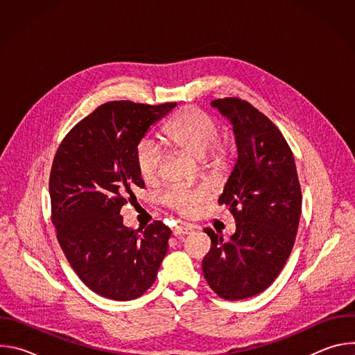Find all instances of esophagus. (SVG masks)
Listing matches in <instances>:
<instances>
[{"mask_svg":"<svg viewBox=\"0 0 355 355\" xmlns=\"http://www.w3.org/2000/svg\"><path fill=\"white\" fill-rule=\"evenodd\" d=\"M192 226H189V225H187V223H178L174 229H173V233L175 234V236H180V234H189V233H192Z\"/></svg>","mask_w":355,"mask_h":355,"instance_id":"34e87169","label":"esophagus"}]
</instances>
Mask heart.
Returning <instances> with one entry per match:
<instances>
[{
  "label": "heart",
  "instance_id": "b5f03b06",
  "mask_svg": "<svg viewBox=\"0 0 355 355\" xmlns=\"http://www.w3.org/2000/svg\"><path fill=\"white\" fill-rule=\"evenodd\" d=\"M164 140L198 159L209 171L222 170L229 160V143L218 139L216 121L199 108H188L164 128ZM163 150L151 139H143L136 148V166L146 182L155 181L162 168ZM164 204L184 216L193 215L204 204L205 193L196 188L171 187L163 196Z\"/></svg>",
  "mask_w": 355,
  "mask_h": 355
}]
</instances>
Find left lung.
<instances>
[{"mask_svg": "<svg viewBox=\"0 0 355 355\" xmlns=\"http://www.w3.org/2000/svg\"><path fill=\"white\" fill-rule=\"evenodd\" d=\"M233 125L237 160L219 196L236 220L229 241L207 227L212 247L202 261L212 291L227 300L267 289L295 243L302 192L291 147L279 129L240 98L211 104Z\"/></svg>", "mask_w": 355, "mask_h": 355, "instance_id": "1", "label": "left lung"}]
</instances>
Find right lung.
Masks as SVG:
<instances>
[{"label":"right lung","instance_id":"obj_1","mask_svg":"<svg viewBox=\"0 0 355 355\" xmlns=\"http://www.w3.org/2000/svg\"><path fill=\"white\" fill-rule=\"evenodd\" d=\"M175 105L111 101L80 121L56 151L49 191L58 240L80 279L104 297L141 296L167 252L171 230L163 222L133 230L119 214L144 188L137 144Z\"/></svg>","mask_w":355,"mask_h":355}]
</instances>
